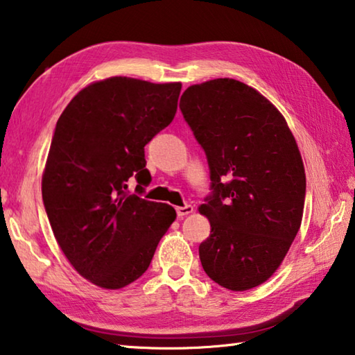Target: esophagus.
Here are the masks:
<instances>
[{
  "mask_svg": "<svg viewBox=\"0 0 355 355\" xmlns=\"http://www.w3.org/2000/svg\"><path fill=\"white\" fill-rule=\"evenodd\" d=\"M192 211H194V208H192V205L177 207V214H178V218H184V216H188V214H191Z\"/></svg>",
  "mask_w": 355,
  "mask_h": 355,
  "instance_id": "1",
  "label": "esophagus"
}]
</instances>
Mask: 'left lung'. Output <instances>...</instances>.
<instances>
[{
	"mask_svg": "<svg viewBox=\"0 0 355 355\" xmlns=\"http://www.w3.org/2000/svg\"><path fill=\"white\" fill-rule=\"evenodd\" d=\"M180 110L211 172L213 196L199 207L211 225L199 248L203 271L227 290H250L277 271L302 222L297 142L271 101L232 78L192 84Z\"/></svg>",
	"mask_w": 355,
	"mask_h": 355,
	"instance_id": "left-lung-1",
	"label": "left lung"
}]
</instances>
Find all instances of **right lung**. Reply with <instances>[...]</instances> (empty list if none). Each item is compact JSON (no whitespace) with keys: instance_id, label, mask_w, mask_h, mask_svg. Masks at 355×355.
Instances as JSON below:
<instances>
[{"instance_id":"1","label":"right lung","mask_w":355,"mask_h":355,"mask_svg":"<svg viewBox=\"0 0 355 355\" xmlns=\"http://www.w3.org/2000/svg\"><path fill=\"white\" fill-rule=\"evenodd\" d=\"M180 91L182 83L111 76L81 89L56 123L42 175L48 220L75 271L105 290L139 279L177 218L127 183L148 184L144 147L172 122Z\"/></svg>"}]
</instances>
